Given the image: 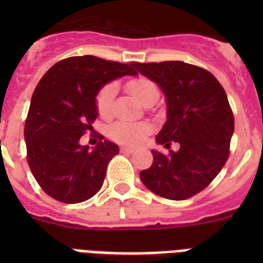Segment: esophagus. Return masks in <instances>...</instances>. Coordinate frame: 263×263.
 <instances>
[{"instance_id":"esophagus-1","label":"esophagus","mask_w":263,"mask_h":263,"mask_svg":"<svg viewBox=\"0 0 263 263\" xmlns=\"http://www.w3.org/2000/svg\"><path fill=\"white\" fill-rule=\"evenodd\" d=\"M121 152H124V153H134V152H136V148L130 147V146H121Z\"/></svg>"}]
</instances>
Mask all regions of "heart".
Returning a JSON list of instances; mask_svg holds the SVG:
<instances>
[{
  "label": "heart",
  "instance_id": "obj_1",
  "mask_svg": "<svg viewBox=\"0 0 263 263\" xmlns=\"http://www.w3.org/2000/svg\"><path fill=\"white\" fill-rule=\"evenodd\" d=\"M127 88L139 103L145 105L147 100L158 93V87L152 80L145 78H137L129 81ZM117 93V84L108 83L99 90L96 96V109L99 115L104 118L110 117L113 113V103ZM150 125L146 122H116L109 129V136L121 143L137 145L143 139V137L150 132Z\"/></svg>",
  "mask_w": 263,
  "mask_h": 263
}]
</instances>
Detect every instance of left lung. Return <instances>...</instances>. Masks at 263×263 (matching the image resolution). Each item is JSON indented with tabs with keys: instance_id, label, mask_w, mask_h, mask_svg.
I'll return each instance as SVG.
<instances>
[{
	"instance_id": "8db88e82",
	"label": "left lung",
	"mask_w": 263,
	"mask_h": 263,
	"mask_svg": "<svg viewBox=\"0 0 263 263\" xmlns=\"http://www.w3.org/2000/svg\"><path fill=\"white\" fill-rule=\"evenodd\" d=\"M162 89L167 120L155 141L178 152L166 157L152 150V167L142 170L143 184L160 197L184 200L208 187L229 157L234 118L227 93L217 79L184 62L130 63Z\"/></svg>"
}]
</instances>
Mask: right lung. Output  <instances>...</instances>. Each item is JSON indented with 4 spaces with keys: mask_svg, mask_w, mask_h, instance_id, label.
<instances>
[{
    "mask_svg": "<svg viewBox=\"0 0 263 263\" xmlns=\"http://www.w3.org/2000/svg\"><path fill=\"white\" fill-rule=\"evenodd\" d=\"M132 64L92 55L53 64L36 85L25 124L27 162L48 196L67 204L85 201L100 191L110 159L120 148L100 141L93 150L80 145L97 118L96 96L105 84L136 76Z\"/></svg>",
    "mask_w": 263,
    "mask_h": 263,
    "instance_id": "add662e5",
    "label": "right lung"
}]
</instances>
